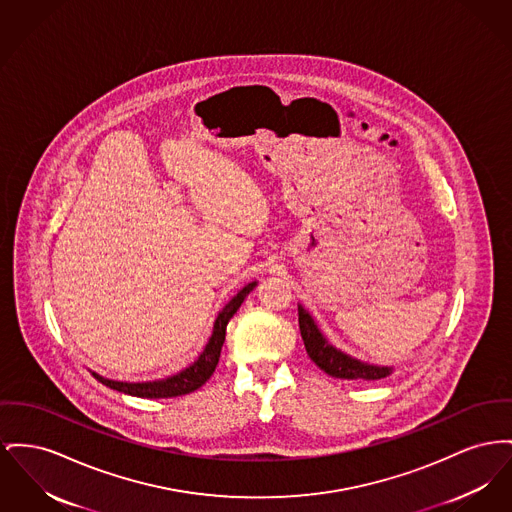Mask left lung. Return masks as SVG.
<instances>
[{
  "instance_id": "8db88e82",
  "label": "left lung",
  "mask_w": 512,
  "mask_h": 512,
  "mask_svg": "<svg viewBox=\"0 0 512 512\" xmlns=\"http://www.w3.org/2000/svg\"><path fill=\"white\" fill-rule=\"evenodd\" d=\"M298 315H300L301 338H303L307 356L327 375L336 379H348V381H356V379L377 381V379L389 377L394 371L391 365L361 361L336 348L329 342L325 332L321 331L315 317L301 303H298Z\"/></svg>"
}]
</instances>
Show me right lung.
<instances>
[{
    "mask_svg": "<svg viewBox=\"0 0 512 512\" xmlns=\"http://www.w3.org/2000/svg\"><path fill=\"white\" fill-rule=\"evenodd\" d=\"M257 286L255 282H249L247 286H243L240 292L228 301L220 313L216 315V321L212 325V334L209 336V342L205 344L203 352L199 354V358L193 361L191 365H187L185 369H181L180 373L170 375L166 379H156V381H143V383H127V381H114V379H106L98 373L92 371V377L96 381H100L102 385L114 389V391L129 394V396H139V398H174L181 394H189V392L197 391L199 387H203L209 379H211L218 358L222 352V344L226 338V327L228 321L234 317V313L240 309L243 300L249 296V292Z\"/></svg>",
    "mask_w": 512,
    "mask_h": 512,
    "instance_id": "1",
    "label": "right lung"
}]
</instances>
